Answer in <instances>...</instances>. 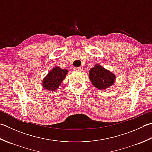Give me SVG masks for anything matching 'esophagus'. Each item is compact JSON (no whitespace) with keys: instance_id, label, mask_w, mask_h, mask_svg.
Instances as JSON below:
<instances>
[{"instance_id":"34e87169","label":"esophagus","mask_w":152,"mask_h":152,"mask_svg":"<svg viewBox=\"0 0 152 152\" xmlns=\"http://www.w3.org/2000/svg\"><path fill=\"white\" fill-rule=\"evenodd\" d=\"M74 70H77V71H81V70H82V67H74Z\"/></svg>"}]
</instances>
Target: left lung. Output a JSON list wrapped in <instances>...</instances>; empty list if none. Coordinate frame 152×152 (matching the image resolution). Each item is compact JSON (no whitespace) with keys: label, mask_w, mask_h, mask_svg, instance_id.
I'll return each instance as SVG.
<instances>
[{"label":"left lung","mask_w":152,"mask_h":152,"mask_svg":"<svg viewBox=\"0 0 152 152\" xmlns=\"http://www.w3.org/2000/svg\"><path fill=\"white\" fill-rule=\"evenodd\" d=\"M89 77L95 87L100 90H106L114 84L115 76L100 65H96L90 70Z\"/></svg>","instance_id":"8db88e82"}]
</instances>
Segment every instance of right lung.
<instances>
[{"mask_svg":"<svg viewBox=\"0 0 152 152\" xmlns=\"http://www.w3.org/2000/svg\"><path fill=\"white\" fill-rule=\"evenodd\" d=\"M67 72V70L61 69L58 66L53 68L43 80V88L54 92L60 86Z\"/></svg>","mask_w":152,"mask_h":152,"instance_id":"1","label":"right lung"}]
</instances>
